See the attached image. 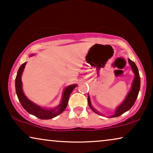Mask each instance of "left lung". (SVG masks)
Listing matches in <instances>:
<instances>
[{"instance_id": "8db88e82", "label": "left lung", "mask_w": 153, "mask_h": 153, "mask_svg": "<svg viewBox=\"0 0 153 153\" xmlns=\"http://www.w3.org/2000/svg\"><path fill=\"white\" fill-rule=\"evenodd\" d=\"M129 64L130 65L131 70H132L134 74V78L131 83V86L130 91H129V93H127V95L125 97L122 103L119 105L118 107L115 110L114 114L112 116H109V118H115V117H118L121 116V115L124 114L127 111H129L131 108V106L134 105V104L135 103L136 100L139 95V92L140 90V85H141V80H140V76L139 73V70H138L137 65L133 61H131L130 59H128ZM88 105L90 108H91V110L93 111L100 116H102V113L98 111L97 110H96L95 108L92 106L91 98H90L89 95H88Z\"/></svg>"}]
</instances>
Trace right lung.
I'll use <instances>...</instances> for the list:
<instances>
[{"label":"right lung","instance_id":"obj_1","mask_svg":"<svg viewBox=\"0 0 153 153\" xmlns=\"http://www.w3.org/2000/svg\"><path fill=\"white\" fill-rule=\"evenodd\" d=\"M33 55L34 54H31L30 56H33ZM26 65V62H24L20 66V68H19L17 74H16L15 79L16 93L21 104L27 112L37 117L39 119H42V120H49V119H51L54 117L58 116L66 108L70 94L72 93L73 90L77 86V84L70 85L65 88L63 91H62V99L60 100V104L57 106H56L55 108H46L42 107V106L37 105V104H35L34 102L29 100L25 95L24 91H23L22 76Z\"/></svg>","mask_w":153,"mask_h":153}]
</instances>
